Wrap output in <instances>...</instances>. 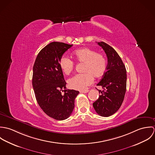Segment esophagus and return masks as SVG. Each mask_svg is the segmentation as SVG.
<instances>
[{
  "mask_svg": "<svg viewBox=\"0 0 155 155\" xmlns=\"http://www.w3.org/2000/svg\"><path fill=\"white\" fill-rule=\"evenodd\" d=\"M89 90H84V91H81V93H84V94H85V93H87L88 92Z\"/></svg>",
  "mask_w": 155,
  "mask_h": 155,
  "instance_id": "34e87169",
  "label": "esophagus"
}]
</instances>
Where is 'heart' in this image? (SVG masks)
<instances>
[{"instance_id": "heart-1", "label": "heart", "mask_w": 155, "mask_h": 155, "mask_svg": "<svg viewBox=\"0 0 155 155\" xmlns=\"http://www.w3.org/2000/svg\"><path fill=\"white\" fill-rule=\"evenodd\" d=\"M74 58L78 62L84 63L83 71L85 73L77 74L70 78L68 85L70 88L83 91L87 88L94 81V77L102 76L107 68L105 57L88 48H80L73 53ZM59 66L64 74H70L74 67V61L66 55L61 57Z\"/></svg>"}]
</instances>
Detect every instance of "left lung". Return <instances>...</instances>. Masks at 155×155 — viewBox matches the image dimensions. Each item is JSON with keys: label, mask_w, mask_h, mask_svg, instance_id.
Instances as JSON below:
<instances>
[{"label": "left lung", "mask_w": 155, "mask_h": 155, "mask_svg": "<svg viewBox=\"0 0 155 155\" xmlns=\"http://www.w3.org/2000/svg\"><path fill=\"white\" fill-rule=\"evenodd\" d=\"M104 51L108 64L106 71L97 84L101 86V94L93 103L95 111L101 116L109 117L120 107L127 89V70L117 52L104 42L97 43Z\"/></svg>", "instance_id": "left-lung-1"}]
</instances>
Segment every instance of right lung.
<instances>
[{"label":"right lung","mask_w":155,"mask_h":155,"mask_svg":"<svg viewBox=\"0 0 155 155\" xmlns=\"http://www.w3.org/2000/svg\"><path fill=\"white\" fill-rule=\"evenodd\" d=\"M72 46L58 42L47 45L38 54L33 68L32 85L38 103L48 116L58 120L71 115L79 93L66 88L59 66L61 57Z\"/></svg>","instance_id":"right-lung-1"}]
</instances>
